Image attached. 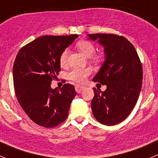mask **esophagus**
I'll use <instances>...</instances> for the list:
<instances>
[{"label":"esophagus","mask_w":158,"mask_h":158,"mask_svg":"<svg viewBox=\"0 0 158 158\" xmlns=\"http://www.w3.org/2000/svg\"><path fill=\"white\" fill-rule=\"evenodd\" d=\"M84 86H79V85H76V86H75V89H76V91L77 93H81L82 92V90H83V89H84Z\"/></svg>","instance_id":"obj_1"}]
</instances>
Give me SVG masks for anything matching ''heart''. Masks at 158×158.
Returning a JSON list of instances; mask_svg holds the SVG:
<instances>
[{
  "instance_id": "b5f03b06",
  "label": "heart",
  "mask_w": 158,
  "mask_h": 158,
  "mask_svg": "<svg viewBox=\"0 0 158 158\" xmlns=\"http://www.w3.org/2000/svg\"><path fill=\"white\" fill-rule=\"evenodd\" d=\"M76 47L78 49L87 57L91 56L93 61L95 62H100L103 59L102 54H94L95 52V46L92 42L89 40H81L79 41L76 44ZM68 57V51L64 50L61 53L60 56V64L61 66H64L67 63ZM91 70L89 68H85V69H75L69 73V77L71 80L74 81L76 82H83L86 80V77L90 74Z\"/></svg>"
}]
</instances>
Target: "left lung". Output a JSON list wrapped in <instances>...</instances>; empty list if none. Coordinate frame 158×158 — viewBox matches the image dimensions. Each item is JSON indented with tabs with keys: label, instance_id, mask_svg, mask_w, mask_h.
I'll list each match as a JSON object with an SVG mask.
<instances>
[{
	"label": "left lung",
	"instance_id": "obj_1",
	"mask_svg": "<svg viewBox=\"0 0 158 158\" xmlns=\"http://www.w3.org/2000/svg\"><path fill=\"white\" fill-rule=\"evenodd\" d=\"M88 36L97 40L105 54V61L93 81L107 89L94 88L93 114L100 123L114 126L125 120L136 104L142 87V64L134 46L124 36L107 33Z\"/></svg>",
	"mask_w": 158,
	"mask_h": 158
}]
</instances>
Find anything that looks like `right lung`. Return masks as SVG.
<instances>
[{
	"instance_id": "right-lung-1",
	"label": "right lung",
	"mask_w": 158,
	"mask_h": 158,
	"mask_svg": "<svg viewBox=\"0 0 158 158\" xmlns=\"http://www.w3.org/2000/svg\"><path fill=\"white\" fill-rule=\"evenodd\" d=\"M78 36H40L22 48L15 57L13 81L17 100L29 118L43 127L64 122L76 95L71 84L61 89H51V84L61 71V53Z\"/></svg>"
}]
</instances>
